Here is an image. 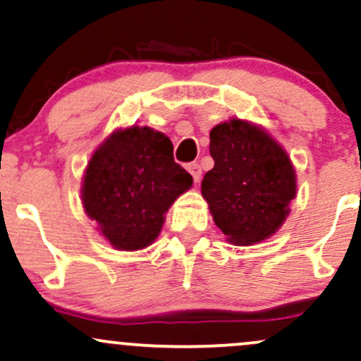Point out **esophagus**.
<instances>
[{
  "instance_id": "esophagus-1",
  "label": "esophagus",
  "mask_w": 361,
  "mask_h": 361,
  "mask_svg": "<svg viewBox=\"0 0 361 361\" xmlns=\"http://www.w3.org/2000/svg\"><path fill=\"white\" fill-rule=\"evenodd\" d=\"M186 169H188L190 175L193 176L195 183H197V181H200V178H202L200 164H198V163H190V164H186Z\"/></svg>"
}]
</instances>
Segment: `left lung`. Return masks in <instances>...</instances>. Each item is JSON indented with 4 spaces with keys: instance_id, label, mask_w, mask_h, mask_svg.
Returning a JSON list of instances; mask_svg holds the SVG:
<instances>
[{
    "instance_id": "8db88e82",
    "label": "left lung",
    "mask_w": 361,
    "mask_h": 361,
    "mask_svg": "<svg viewBox=\"0 0 361 361\" xmlns=\"http://www.w3.org/2000/svg\"><path fill=\"white\" fill-rule=\"evenodd\" d=\"M214 168L202 195L215 226L238 246H251L280 229L297 195V178L285 149L263 128L233 118L210 130Z\"/></svg>"
}]
</instances>
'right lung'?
<instances>
[{
	"instance_id": "1",
	"label": "right lung",
	"mask_w": 361,
	"mask_h": 361,
	"mask_svg": "<svg viewBox=\"0 0 361 361\" xmlns=\"http://www.w3.org/2000/svg\"><path fill=\"white\" fill-rule=\"evenodd\" d=\"M193 178L173 159L169 137L151 127L118 128L98 146L81 186L85 212L115 250L156 241L173 202Z\"/></svg>"
}]
</instances>
